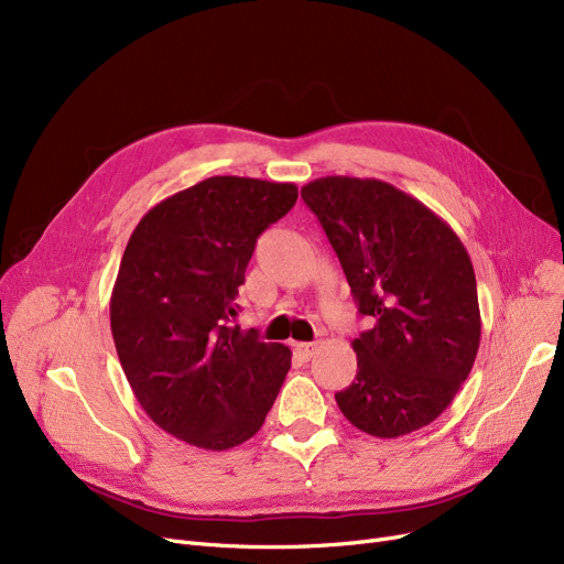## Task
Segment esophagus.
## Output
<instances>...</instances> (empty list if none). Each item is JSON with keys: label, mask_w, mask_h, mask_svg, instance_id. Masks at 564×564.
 I'll return each mask as SVG.
<instances>
[{"label": "esophagus", "mask_w": 564, "mask_h": 564, "mask_svg": "<svg viewBox=\"0 0 564 564\" xmlns=\"http://www.w3.org/2000/svg\"><path fill=\"white\" fill-rule=\"evenodd\" d=\"M294 349H296V354H299L303 360H310V358L314 356V351H317V345H314V343H296Z\"/></svg>", "instance_id": "obj_1"}]
</instances>
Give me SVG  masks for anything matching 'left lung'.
I'll use <instances>...</instances> for the list:
<instances>
[{
	"label": "left lung",
	"mask_w": 564,
	"mask_h": 564,
	"mask_svg": "<svg viewBox=\"0 0 564 564\" xmlns=\"http://www.w3.org/2000/svg\"><path fill=\"white\" fill-rule=\"evenodd\" d=\"M301 196L372 324L351 343L358 370L335 393L337 408L375 437L433 423L481 340L475 268L460 238L421 200L375 177H319Z\"/></svg>",
	"instance_id": "8db88e82"
}]
</instances>
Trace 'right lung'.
Segmentation results:
<instances>
[{"instance_id":"obj_1","label":"right lung","mask_w":564,"mask_h":564,"mask_svg":"<svg viewBox=\"0 0 564 564\" xmlns=\"http://www.w3.org/2000/svg\"><path fill=\"white\" fill-rule=\"evenodd\" d=\"M296 185L215 175L156 204L133 229L110 296V330L145 414L173 437L224 452L259 433L291 351L231 326L257 238Z\"/></svg>"}]
</instances>
